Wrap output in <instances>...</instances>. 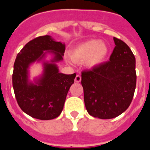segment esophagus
Masks as SVG:
<instances>
[{
    "label": "esophagus",
    "mask_w": 150,
    "mask_h": 150,
    "mask_svg": "<svg viewBox=\"0 0 150 150\" xmlns=\"http://www.w3.org/2000/svg\"><path fill=\"white\" fill-rule=\"evenodd\" d=\"M80 81H81V76H79V75H76V77H75V82L76 83H79Z\"/></svg>",
    "instance_id": "obj_1"
}]
</instances>
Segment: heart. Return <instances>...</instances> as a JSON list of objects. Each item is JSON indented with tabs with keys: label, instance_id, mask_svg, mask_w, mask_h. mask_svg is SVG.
Returning <instances> with one entry per match:
<instances>
[{
	"label": "heart",
	"instance_id": "heart-1",
	"mask_svg": "<svg viewBox=\"0 0 150 150\" xmlns=\"http://www.w3.org/2000/svg\"><path fill=\"white\" fill-rule=\"evenodd\" d=\"M108 49L104 43L97 40H90L74 47L71 51V57L75 62L86 61L90 67H95L102 63L107 57ZM69 62H71L68 59Z\"/></svg>",
	"mask_w": 150,
	"mask_h": 150
}]
</instances>
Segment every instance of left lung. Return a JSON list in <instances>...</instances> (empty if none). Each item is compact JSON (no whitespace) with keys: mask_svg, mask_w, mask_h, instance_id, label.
I'll return each instance as SVG.
<instances>
[{"mask_svg":"<svg viewBox=\"0 0 150 150\" xmlns=\"http://www.w3.org/2000/svg\"><path fill=\"white\" fill-rule=\"evenodd\" d=\"M110 61L82 72L86 108L91 116L112 119L126 110L133 99L137 75L135 57L129 46L113 38Z\"/></svg>","mask_w":150,"mask_h":150,"instance_id":"8db88e82","label":"left lung"}]
</instances>
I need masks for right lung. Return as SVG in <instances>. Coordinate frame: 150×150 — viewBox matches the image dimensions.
I'll list each match as a JSON object with an SVG mask.
<instances>
[{
  "label": "right lung",
  "instance_id": "add662e5",
  "mask_svg": "<svg viewBox=\"0 0 150 150\" xmlns=\"http://www.w3.org/2000/svg\"><path fill=\"white\" fill-rule=\"evenodd\" d=\"M64 51V43L45 35L29 41L17 55L13 66V90L18 106L31 117L50 120L61 114L76 76V74L67 75L59 72L55 62L63 59ZM47 52L54 54V59L44 63L42 76L35 83H30L28 81L29 66L42 60Z\"/></svg>",
  "mask_w": 150,
  "mask_h": 150
}]
</instances>
